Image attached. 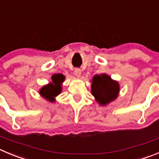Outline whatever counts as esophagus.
<instances>
[{"label":"esophagus","mask_w":159,"mask_h":159,"mask_svg":"<svg viewBox=\"0 0 159 159\" xmlns=\"http://www.w3.org/2000/svg\"><path fill=\"white\" fill-rule=\"evenodd\" d=\"M81 70L79 69V68H76V69L75 70V76L80 77V76H81Z\"/></svg>","instance_id":"34e87169"}]
</instances>
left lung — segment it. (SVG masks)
Wrapping results in <instances>:
<instances>
[{
	"instance_id": "8db88e82",
	"label": "left lung",
	"mask_w": 159,
	"mask_h": 159,
	"mask_svg": "<svg viewBox=\"0 0 159 159\" xmlns=\"http://www.w3.org/2000/svg\"><path fill=\"white\" fill-rule=\"evenodd\" d=\"M118 93L119 84L108 75H96L92 79V94L101 105H106L115 100Z\"/></svg>"
}]
</instances>
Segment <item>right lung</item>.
Wrapping results in <instances>:
<instances>
[{"mask_svg":"<svg viewBox=\"0 0 159 159\" xmlns=\"http://www.w3.org/2000/svg\"><path fill=\"white\" fill-rule=\"evenodd\" d=\"M52 79V83L42 87V89L40 90V94L49 101L53 102L55 101L54 98L61 93V83L64 80V77L62 75H53Z\"/></svg>","mask_w":159,"mask_h":159,"instance_id":"1","label":"right lung"}]
</instances>
